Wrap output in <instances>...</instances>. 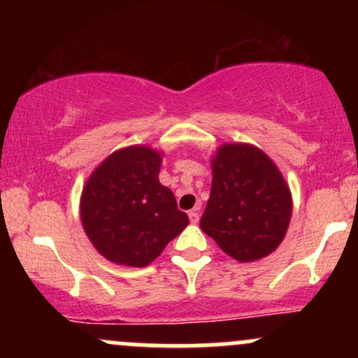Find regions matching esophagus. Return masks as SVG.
<instances>
[{
  "label": "esophagus",
  "mask_w": 358,
  "mask_h": 358,
  "mask_svg": "<svg viewBox=\"0 0 358 358\" xmlns=\"http://www.w3.org/2000/svg\"><path fill=\"white\" fill-rule=\"evenodd\" d=\"M188 219H190L192 224H199V208H193V210L188 212Z\"/></svg>",
  "instance_id": "esophagus-1"
}]
</instances>
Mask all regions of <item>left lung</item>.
I'll use <instances>...</instances> for the list:
<instances>
[{
  "instance_id": "1",
  "label": "left lung",
  "mask_w": 358,
  "mask_h": 358,
  "mask_svg": "<svg viewBox=\"0 0 358 358\" xmlns=\"http://www.w3.org/2000/svg\"><path fill=\"white\" fill-rule=\"evenodd\" d=\"M291 212L289 187L264 151L245 143L217 150L200 229L225 254L239 262L269 256L285 239Z\"/></svg>"
}]
</instances>
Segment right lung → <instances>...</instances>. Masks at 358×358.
I'll use <instances>...</instances> for the list:
<instances>
[{
    "mask_svg": "<svg viewBox=\"0 0 358 358\" xmlns=\"http://www.w3.org/2000/svg\"><path fill=\"white\" fill-rule=\"evenodd\" d=\"M162 155L127 146L109 155L89 176L80 220L89 241L114 264L143 268L188 225L173 192L159 183Z\"/></svg>",
    "mask_w": 358,
    "mask_h": 358,
    "instance_id": "add662e5",
    "label": "right lung"
}]
</instances>
